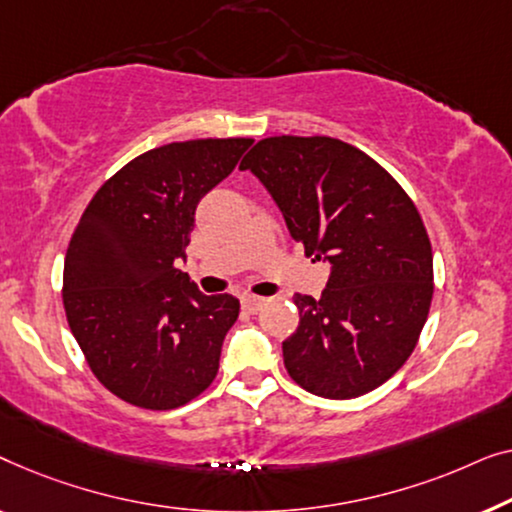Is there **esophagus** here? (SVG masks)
Returning <instances> with one entry per match:
<instances>
[{
    "mask_svg": "<svg viewBox=\"0 0 512 512\" xmlns=\"http://www.w3.org/2000/svg\"><path fill=\"white\" fill-rule=\"evenodd\" d=\"M264 301H266V299H262V297H253V294H248V297L241 299V306H243V311L257 313L259 308L264 306Z\"/></svg>",
    "mask_w": 512,
    "mask_h": 512,
    "instance_id": "34e87169",
    "label": "esophagus"
}]
</instances>
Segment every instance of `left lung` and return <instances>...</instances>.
Masks as SVG:
<instances>
[{
	"instance_id": "1",
	"label": "left lung",
	"mask_w": 512,
	"mask_h": 512,
	"mask_svg": "<svg viewBox=\"0 0 512 512\" xmlns=\"http://www.w3.org/2000/svg\"><path fill=\"white\" fill-rule=\"evenodd\" d=\"M239 169L266 185L306 257L331 264L320 299L292 297L290 378L325 399L376 390L415 350L434 297V255L413 199L373 157L331 136H269Z\"/></svg>"
}]
</instances>
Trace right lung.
Returning <instances> with one entry per match:
<instances>
[{
	"label": "right lung",
	"instance_id": "right-lung-1",
	"mask_svg": "<svg viewBox=\"0 0 512 512\" xmlns=\"http://www.w3.org/2000/svg\"><path fill=\"white\" fill-rule=\"evenodd\" d=\"M253 139H192L134 157L90 199L64 257L62 301L90 371L148 410L197 399L239 318L232 294H201L185 257L194 211Z\"/></svg>",
	"mask_w": 512,
	"mask_h": 512
}]
</instances>
